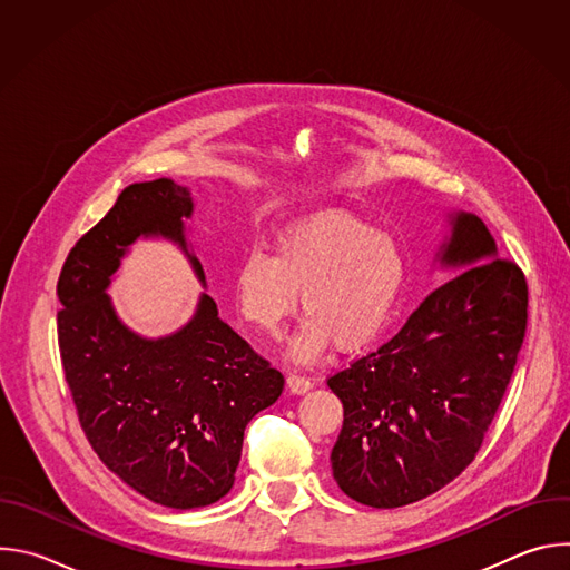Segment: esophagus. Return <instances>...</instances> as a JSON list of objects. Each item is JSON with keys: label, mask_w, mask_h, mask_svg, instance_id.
Returning <instances> with one entry per match:
<instances>
[{"label": "esophagus", "mask_w": 570, "mask_h": 570, "mask_svg": "<svg viewBox=\"0 0 570 570\" xmlns=\"http://www.w3.org/2000/svg\"><path fill=\"white\" fill-rule=\"evenodd\" d=\"M286 383H288V390H291L293 394H304L306 390L313 387V381H311L308 376H302V374H291V376L286 379Z\"/></svg>", "instance_id": "obj_1"}]
</instances>
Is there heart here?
Masks as SVG:
<instances>
[{"instance_id":"heart-1","label":"heart","mask_w":570,"mask_h":570,"mask_svg":"<svg viewBox=\"0 0 570 570\" xmlns=\"http://www.w3.org/2000/svg\"><path fill=\"white\" fill-rule=\"evenodd\" d=\"M405 279L396 240L347 212H322L288 225L275 257L253 250L236 271L240 315L266 336H279L297 313L306 322L293 338L299 363L322 358L336 343L361 350L379 338Z\"/></svg>"}]
</instances>
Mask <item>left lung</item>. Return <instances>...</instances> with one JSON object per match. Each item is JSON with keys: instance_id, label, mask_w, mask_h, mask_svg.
Returning a JSON list of instances; mask_svg holds the SVG:
<instances>
[{"instance_id": "left-lung-1", "label": "left lung", "mask_w": 570, "mask_h": 570, "mask_svg": "<svg viewBox=\"0 0 570 570\" xmlns=\"http://www.w3.org/2000/svg\"><path fill=\"white\" fill-rule=\"evenodd\" d=\"M438 262L451 279L392 341L327 379L345 409L334 478L370 508L422 501L471 464L525 338V275L499 259L478 216L451 214Z\"/></svg>"}]
</instances>
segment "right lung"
Returning <instances> with one entry per match:
<instances>
[{"mask_svg": "<svg viewBox=\"0 0 570 570\" xmlns=\"http://www.w3.org/2000/svg\"><path fill=\"white\" fill-rule=\"evenodd\" d=\"M194 200L169 178L126 187L112 209L78 238L58 277V347L78 422L104 464L148 501L194 510L234 484L243 431L273 405L284 376L218 317L203 293L171 336L141 338L106 293L139 236L189 253L185 218Z\"/></svg>", "mask_w": 570, "mask_h": 570, "instance_id": "obj_1", "label": "right lung"}]
</instances>
